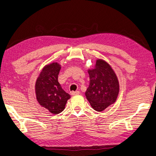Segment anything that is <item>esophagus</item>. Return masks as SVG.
Here are the masks:
<instances>
[{"label":"esophagus","mask_w":156,"mask_h":156,"mask_svg":"<svg viewBox=\"0 0 156 156\" xmlns=\"http://www.w3.org/2000/svg\"><path fill=\"white\" fill-rule=\"evenodd\" d=\"M71 94H72V95H78V94H80V91H79V90H77V91H72L71 92Z\"/></svg>","instance_id":"obj_1"}]
</instances>
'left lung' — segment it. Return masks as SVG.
<instances>
[{
    "label": "left lung",
    "instance_id": "obj_1",
    "mask_svg": "<svg viewBox=\"0 0 156 156\" xmlns=\"http://www.w3.org/2000/svg\"><path fill=\"white\" fill-rule=\"evenodd\" d=\"M89 86L85 95L90 106L96 111H103L114 104L119 91L117 76L110 65L101 59L96 61L95 66L88 71Z\"/></svg>",
    "mask_w": 156,
    "mask_h": 156
}]
</instances>
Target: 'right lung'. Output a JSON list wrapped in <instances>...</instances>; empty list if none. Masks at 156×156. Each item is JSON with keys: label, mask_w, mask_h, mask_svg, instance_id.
Wrapping results in <instances>:
<instances>
[{"label": "right lung", "mask_w": 156, "mask_h": 156, "mask_svg": "<svg viewBox=\"0 0 156 156\" xmlns=\"http://www.w3.org/2000/svg\"><path fill=\"white\" fill-rule=\"evenodd\" d=\"M60 69V65L57 63L47 65L42 69L35 84L38 102L55 115L63 111L67 100L71 98L58 82Z\"/></svg>", "instance_id": "add662e5"}]
</instances>
